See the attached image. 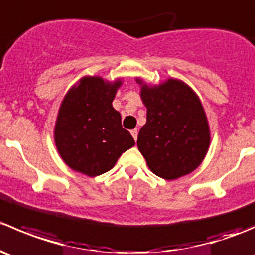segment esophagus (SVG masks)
<instances>
[{
    "instance_id": "obj_1",
    "label": "esophagus",
    "mask_w": 255,
    "mask_h": 255,
    "mask_svg": "<svg viewBox=\"0 0 255 255\" xmlns=\"http://www.w3.org/2000/svg\"><path fill=\"white\" fill-rule=\"evenodd\" d=\"M130 134H132V137L134 138V140H137V138H138V130L137 129L130 130Z\"/></svg>"
}]
</instances>
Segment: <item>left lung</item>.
Wrapping results in <instances>:
<instances>
[{"label":"left lung","mask_w":255,"mask_h":255,"mask_svg":"<svg viewBox=\"0 0 255 255\" xmlns=\"http://www.w3.org/2000/svg\"><path fill=\"white\" fill-rule=\"evenodd\" d=\"M135 81L146 107V123L140 128L137 145L149 169L165 180L187 175L202 163L211 140L199 96L177 79L155 86L142 79Z\"/></svg>","instance_id":"obj_1"}]
</instances>
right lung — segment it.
<instances>
[{
	"label": "right lung",
	"instance_id": "add662e5",
	"mask_svg": "<svg viewBox=\"0 0 255 255\" xmlns=\"http://www.w3.org/2000/svg\"><path fill=\"white\" fill-rule=\"evenodd\" d=\"M122 80L85 76L64 97L54 128L61 159L73 170L97 176L111 170L135 142L112 106Z\"/></svg>",
	"mask_w": 255,
	"mask_h": 255
}]
</instances>
